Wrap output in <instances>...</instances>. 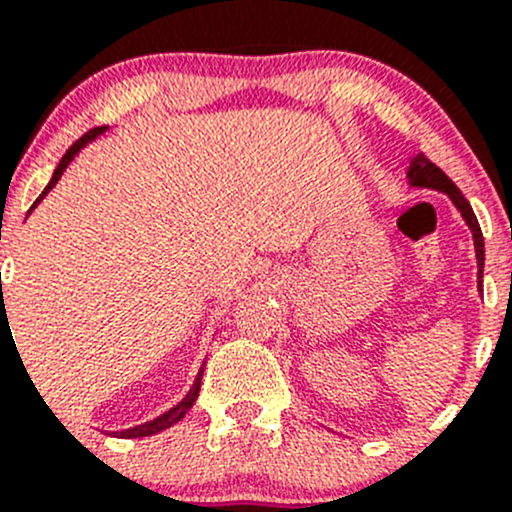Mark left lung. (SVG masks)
<instances>
[{
    "label": "left lung",
    "mask_w": 512,
    "mask_h": 512,
    "mask_svg": "<svg viewBox=\"0 0 512 512\" xmlns=\"http://www.w3.org/2000/svg\"><path fill=\"white\" fill-rule=\"evenodd\" d=\"M405 177H408V185L410 187H418V190H435V192H443V195L450 197V202L455 205V210L460 212V217L465 220V225H468V230L473 232V245H475V260H478V290L483 287V267H485V242H483V232H480V225H478V217H475L473 207H470V202L465 200L463 192L455 187V182L450 180L448 175H445L440 167H435L433 162L428 160L425 155H415L413 160H410L408 165V172H405ZM483 292V290H480Z\"/></svg>",
    "instance_id": "8db88e82"
}]
</instances>
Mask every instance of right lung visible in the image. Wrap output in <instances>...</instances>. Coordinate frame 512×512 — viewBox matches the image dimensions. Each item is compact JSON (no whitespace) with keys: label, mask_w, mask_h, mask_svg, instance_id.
<instances>
[{"label":"right lung","mask_w":512,"mask_h":512,"mask_svg":"<svg viewBox=\"0 0 512 512\" xmlns=\"http://www.w3.org/2000/svg\"><path fill=\"white\" fill-rule=\"evenodd\" d=\"M107 130H109V127H94V130H89L87 135L82 137V140H77V142H74L72 147H69L67 152H64V157H62V160H59L57 170H54L52 180L47 182V187H44V190H42V195H39L37 200H34L32 210H34V207L39 205V202L44 200V197L49 195V190H52V187L57 185V182H59V177L64 175V170H67V167L72 165V162H74V157H77L79 152H82L84 147L89 145V142H94V140H97L99 135H104V132H107ZM32 210H29V212H32ZM202 372H205V362H202L200 372H197L195 382H192V388L187 390V395H185V398L180 400V403L175 405V408H170V410H167V413L157 415V418H155V420H150V423L135 425V428H127V430H114L112 435H117V438H127V440H130V438H147V435L162 433V430H167V428H172V425H175V423H180V420L185 418V415H187V410H190L192 405H195L197 395H200V382H202Z\"/></svg>","instance_id":"obj_1"}]
</instances>
